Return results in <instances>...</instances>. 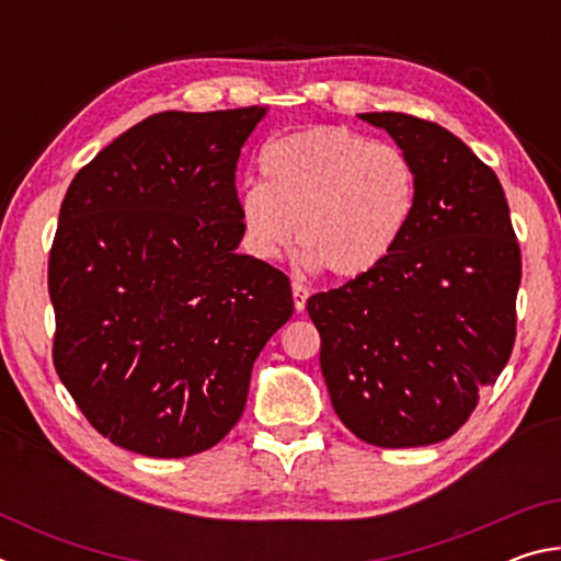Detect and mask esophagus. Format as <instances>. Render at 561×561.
Here are the masks:
<instances>
[{"mask_svg": "<svg viewBox=\"0 0 561 561\" xmlns=\"http://www.w3.org/2000/svg\"><path fill=\"white\" fill-rule=\"evenodd\" d=\"M291 297H294V309L304 311V307H307V299H309V289L304 287L301 282H291Z\"/></svg>", "mask_w": 561, "mask_h": 561, "instance_id": "obj_1", "label": "esophagus"}]
</instances>
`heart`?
<instances>
[{
	"mask_svg": "<svg viewBox=\"0 0 561 561\" xmlns=\"http://www.w3.org/2000/svg\"><path fill=\"white\" fill-rule=\"evenodd\" d=\"M262 185H247L240 217L260 257L294 240L336 279H356L391 257L413 220L417 175L401 148L346 126H314L270 140Z\"/></svg>",
	"mask_w": 561,
	"mask_h": 561,
	"instance_id": "b5f03b06",
	"label": "heart"
}]
</instances>
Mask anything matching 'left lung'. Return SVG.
<instances>
[{"label":"left lung","mask_w":561,"mask_h":561,"mask_svg":"<svg viewBox=\"0 0 561 561\" xmlns=\"http://www.w3.org/2000/svg\"><path fill=\"white\" fill-rule=\"evenodd\" d=\"M417 175L413 220L391 257L309 297L321 374L346 428L378 448L458 433L510 360L522 254L492 168L433 121L364 113Z\"/></svg>","instance_id":"8db88e82"}]
</instances>
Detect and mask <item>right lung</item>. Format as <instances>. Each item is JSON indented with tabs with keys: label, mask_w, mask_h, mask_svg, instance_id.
<instances>
[{
	"label": "right lung",
	"mask_w": 561,
	"mask_h": 561,
	"mask_svg": "<svg viewBox=\"0 0 561 561\" xmlns=\"http://www.w3.org/2000/svg\"><path fill=\"white\" fill-rule=\"evenodd\" d=\"M264 113H156L66 190L49 252L54 368L118 448L187 458L220 443L291 317L287 274L237 254V160Z\"/></svg>",
	"instance_id": "right-lung-1"
}]
</instances>
